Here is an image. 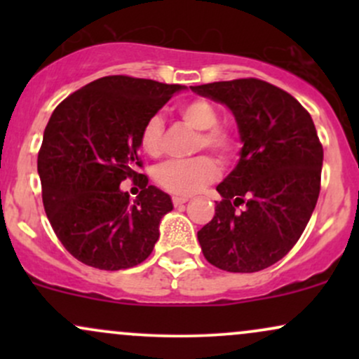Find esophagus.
<instances>
[{
  "instance_id": "1",
  "label": "esophagus",
  "mask_w": 359,
  "mask_h": 359,
  "mask_svg": "<svg viewBox=\"0 0 359 359\" xmlns=\"http://www.w3.org/2000/svg\"><path fill=\"white\" fill-rule=\"evenodd\" d=\"M189 201V197L185 196H174V199H172V203H174V205H182Z\"/></svg>"
}]
</instances>
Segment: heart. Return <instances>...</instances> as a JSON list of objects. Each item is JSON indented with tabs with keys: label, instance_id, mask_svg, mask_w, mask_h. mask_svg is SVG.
I'll use <instances>...</instances> for the list:
<instances>
[{
	"label": "heart",
	"instance_id": "heart-1",
	"mask_svg": "<svg viewBox=\"0 0 359 359\" xmlns=\"http://www.w3.org/2000/svg\"><path fill=\"white\" fill-rule=\"evenodd\" d=\"M185 125L199 130L196 150L209 148L221 158H229L236 148V138L228 128L217 126L219 113L208 100H191L179 108ZM140 145L147 155H160L163 147V121L160 116H150L140 131ZM219 174L217 163L211 156L199 155L189 160H168L155 172L156 184L167 192L177 196H191L208 184L214 182Z\"/></svg>",
	"mask_w": 359,
	"mask_h": 359
}]
</instances>
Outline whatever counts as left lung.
<instances>
[{
  "label": "left lung",
  "mask_w": 359,
  "mask_h": 359,
  "mask_svg": "<svg viewBox=\"0 0 359 359\" xmlns=\"http://www.w3.org/2000/svg\"><path fill=\"white\" fill-rule=\"evenodd\" d=\"M191 89L231 109L243 143L216 187L212 221L197 233L204 257L233 273L269 269L294 248L317 204L324 151L314 121L294 96L253 77Z\"/></svg>",
  "instance_id": "obj_1"
}]
</instances>
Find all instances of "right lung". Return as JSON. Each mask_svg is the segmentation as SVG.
Wrapping results in <instances>:
<instances>
[{"label": "right lung", "mask_w": 359, "mask_h": 359, "mask_svg": "<svg viewBox=\"0 0 359 359\" xmlns=\"http://www.w3.org/2000/svg\"><path fill=\"white\" fill-rule=\"evenodd\" d=\"M185 89L151 79L108 76L65 97L52 113L39 151L43 208L64 248L100 270L145 262L172 199L138 174L140 131ZM142 177L137 200L118 189Z\"/></svg>", "instance_id": "add662e5"}]
</instances>
